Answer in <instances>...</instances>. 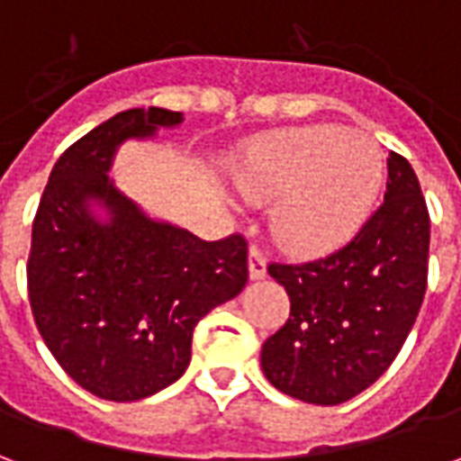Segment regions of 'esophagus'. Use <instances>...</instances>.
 <instances>
[{
	"instance_id": "obj_1",
	"label": "esophagus",
	"mask_w": 461,
	"mask_h": 461,
	"mask_svg": "<svg viewBox=\"0 0 461 461\" xmlns=\"http://www.w3.org/2000/svg\"><path fill=\"white\" fill-rule=\"evenodd\" d=\"M249 276L251 279H264L267 276V257L259 244H251L249 249Z\"/></svg>"
}]
</instances>
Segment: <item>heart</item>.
<instances>
[{
  "label": "heart",
  "instance_id": "obj_1",
  "mask_svg": "<svg viewBox=\"0 0 461 461\" xmlns=\"http://www.w3.org/2000/svg\"><path fill=\"white\" fill-rule=\"evenodd\" d=\"M383 180L377 145L336 125H313L249 148L237 187L249 202L281 197L274 237L294 251H321L356 230Z\"/></svg>",
  "mask_w": 461,
  "mask_h": 461
}]
</instances>
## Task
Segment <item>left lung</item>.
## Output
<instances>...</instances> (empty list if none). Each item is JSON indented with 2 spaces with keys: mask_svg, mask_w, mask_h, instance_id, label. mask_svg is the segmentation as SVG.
I'll list each match as a JSON object with an SVG mask.
<instances>
[{
  "mask_svg": "<svg viewBox=\"0 0 461 461\" xmlns=\"http://www.w3.org/2000/svg\"><path fill=\"white\" fill-rule=\"evenodd\" d=\"M427 254L420 180L390 152L385 200L343 247L301 264H269L291 301L286 323L261 346L271 385L311 405H340L373 385L415 326Z\"/></svg>",
  "mask_w": 461,
  "mask_h": 461,
  "instance_id": "1",
  "label": "left lung"
}]
</instances>
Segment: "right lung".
I'll use <instances>...</instances> for the list:
<instances>
[{
	"label": "right lung",
	"mask_w": 461,
	"mask_h": 461,
	"mask_svg": "<svg viewBox=\"0 0 461 461\" xmlns=\"http://www.w3.org/2000/svg\"><path fill=\"white\" fill-rule=\"evenodd\" d=\"M182 113L131 108L86 132L49 175L26 261L36 329L68 377L113 402L172 385L187 370L192 330L249 279L247 240L204 241L152 221L108 177L115 148L150 138ZM98 201L109 221L95 220Z\"/></svg>",
	"instance_id": "right-lung-1"
}]
</instances>
